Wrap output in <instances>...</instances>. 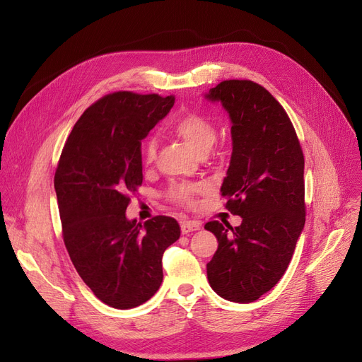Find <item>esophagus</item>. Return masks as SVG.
Listing matches in <instances>:
<instances>
[{
	"label": "esophagus",
	"mask_w": 362,
	"mask_h": 362,
	"mask_svg": "<svg viewBox=\"0 0 362 362\" xmlns=\"http://www.w3.org/2000/svg\"><path fill=\"white\" fill-rule=\"evenodd\" d=\"M180 229H182L183 235H189L191 232L199 230L201 229V224L198 221H183L182 226H180Z\"/></svg>",
	"instance_id": "1"
}]
</instances>
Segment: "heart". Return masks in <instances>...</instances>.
<instances>
[{"instance_id": "1", "label": "heart", "mask_w": 362, "mask_h": 362, "mask_svg": "<svg viewBox=\"0 0 362 362\" xmlns=\"http://www.w3.org/2000/svg\"><path fill=\"white\" fill-rule=\"evenodd\" d=\"M176 135L180 136L187 146L191 148L198 156H205L216 142L217 132L214 124L199 114H186L179 119L173 126ZM157 144L154 138H149L144 145V160L145 163H152L156 158ZM201 186L197 185H177L171 189L170 197L177 202L187 204L191 202L194 195L199 192Z\"/></svg>"}]
</instances>
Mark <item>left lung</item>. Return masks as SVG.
I'll return each instance as SVG.
<instances>
[{
    "mask_svg": "<svg viewBox=\"0 0 362 362\" xmlns=\"http://www.w3.org/2000/svg\"><path fill=\"white\" fill-rule=\"evenodd\" d=\"M204 98L220 103L232 122V157L221 185L226 208L240 226L210 221L218 248L206 264L213 291L254 302L286 272L305 224L303 154L286 111L251 81H224Z\"/></svg>",
    "mask_w": 362,
    "mask_h": 362,
    "instance_id": "left-lung-1",
    "label": "left lung"
}]
</instances>
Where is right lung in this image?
Listing matches in <instances>:
<instances>
[{
  "instance_id": "add662e5",
  "label": "right lung",
  "mask_w": 362,
  "mask_h": 362,
  "mask_svg": "<svg viewBox=\"0 0 362 362\" xmlns=\"http://www.w3.org/2000/svg\"><path fill=\"white\" fill-rule=\"evenodd\" d=\"M175 105V95L114 92L76 122L54 176L63 238L76 272L107 305L135 308L160 289L161 258L179 223L126 217L142 183L141 141Z\"/></svg>"
}]
</instances>
